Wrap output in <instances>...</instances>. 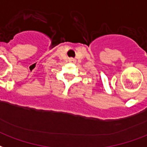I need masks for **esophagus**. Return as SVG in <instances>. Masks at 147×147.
<instances>
[{"label": "esophagus", "mask_w": 147, "mask_h": 147, "mask_svg": "<svg viewBox=\"0 0 147 147\" xmlns=\"http://www.w3.org/2000/svg\"><path fill=\"white\" fill-rule=\"evenodd\" d=\"M73 61H74V60H73Z\"/></svg>", "instance_id": "obj_1"}]
</instances>
